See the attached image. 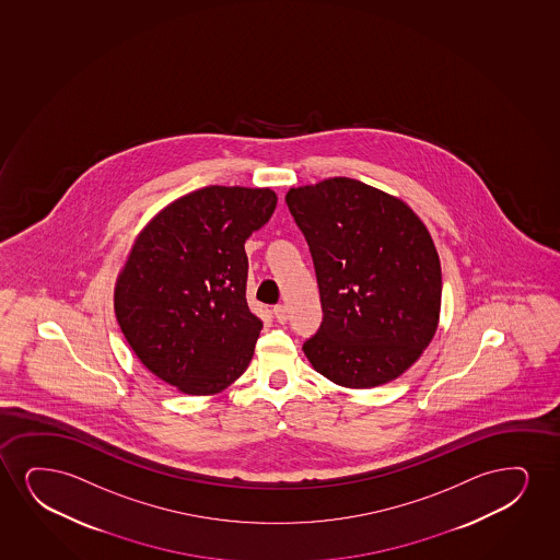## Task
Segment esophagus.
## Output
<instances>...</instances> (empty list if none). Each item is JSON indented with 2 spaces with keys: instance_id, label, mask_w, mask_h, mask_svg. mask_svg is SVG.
Returning <instances> with one entry per match:
<instances>
[{
  "instance_id": "1",
  "label": "esophagus",
  "mask_w": 560,
  "mask_h": 560,
  "mask_svg": "<svg viewBox=\"0 0 560 560\" xmlns=\"http://www.w3.org/2000/svg\"><path fill=\"white\" fill-rule=\"evenodd\" d=\"M272 314H275V318L278 319V324H285L290 316H288V308L285 305H277L272 308Z\"/></svg>"
}]
</instances>
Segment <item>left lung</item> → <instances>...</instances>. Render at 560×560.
Wrapping results in <instances>:
<instances>
[{"label": "left lung", "instance_id": "8db88e82", "mask_svg": "<svg viewBox=\"0 0 560 560\" xmlns=\"http://www.w3.org/2000/svg\"><path fill=\"white\" fill-rule=\"evenodd\" d=\"M305 234L324 318L303 352L345 388H373L411 368L435 335L441 265L404 200L350 177L285 195Z\"/></svg>", "mask_w": 560, "mask_h": 560}]
</instances>
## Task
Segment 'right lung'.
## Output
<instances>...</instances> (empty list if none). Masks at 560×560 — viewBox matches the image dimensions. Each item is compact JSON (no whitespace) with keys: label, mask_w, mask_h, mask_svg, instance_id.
Here are the masks:
<instances>
[{"label":"right lung","mask_w":560,"mask_h":560,"mask_svg":"<svg viewBox=\"0 0 560 560\" xmlns=\"http://www.w3.org/2000/svg\"><path fill=\"white\" fill-rule=\"evenodd\" d=\"M277 200L270 189L210 185L156 213L128 254L115 285L120 331L184 394H220L252 361L262 322L246 301L244 242Z\"/></svg>","instance_id":"1"}]
</instances>
